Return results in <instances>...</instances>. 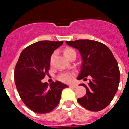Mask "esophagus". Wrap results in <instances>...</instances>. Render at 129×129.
Instances as JSON below:
<instances>
[{"mask_svg": "<svg viewBox=\"0 0 129 129\" xmlns=\"http://www.w3.org/2000/svg\"><path fill=\"white\" fill-rule=\"evenodd\" d=\"M70 88H76L78 87V85L76 84H71V85H69Z\"/></svg>", "mask_w": 129, "mask_h": 129, "instance_id": "esophagus-1", "label": "esophagus"}]
</instances>
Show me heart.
Instances as JSON below:
<instances>
[{
  "mask_svg": "<svg viewBox=\"0 0 129 129\" xmlns=\"http://www.w3.org/2000/svg\"><path fill=\"white\" fill-rule=\"evenodd\" d=\"M73 54H76L75 50L72 48H67L64 50V55L67 58L69 57L70 56L72 55ZM56 55V53L54 52L52 54V55L51 56V58H50V63L52 64L53 63V61H54V58H55ZM74 76H75V74L74 73H62L61 75H60L59 76V79L60 80V81L63 82H66V83H68V82H70L71 81L73 80V78Z\"/></svg>",
  "mask_w": 129,
  "mask_h": 129,
  "instance_id": "obj_1",
  "label": "heart"
}]
</instances>
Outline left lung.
Instances as JSON below:
<instances>
[{
	"mask_svg": "<svg viewBox=\"0 0 129 129\" xmlns=\"http://www.w3.org/2000/svg\"><path fill=\"white\" fill-rule=\"evenodd\" d=\"M66 44L79 51L82 62L77 79L91 77L86 94L78 102L87 110L98 112L105 109L118 89L119 73L118 64L110 50L104 44L89 39L66 41Z\"/></svg>",
	"mask_w": 129,
	"mask_h": 129,
	"instance_id": "1",
	"label": "left lung"
}]
</instances>
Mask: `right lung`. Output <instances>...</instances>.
Here are the masks:
<instances>
[{"label": "right lung", "mask_w": 129, "mask_h": 129, "mask_svg": "<svg viewBox=\"0 0 129 129\" xmlns=\"http://www.w3.org/2000/svg\"><path fill=\"white\" fill-rule=\"evenodd\" d=\"M63 41H41L22 51L14 69L16 88L23 103L33 112L44 114L52 111L59 103L62 91L69 87L60 81L49 85L42 79L48 75L50 58Z\"/></svg>", "instance_id": "obj_1"}]
</instances>
